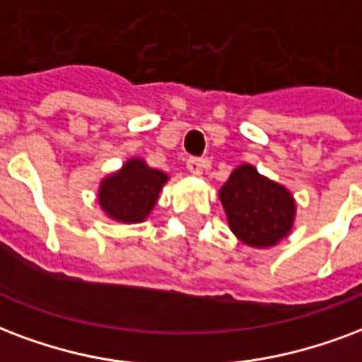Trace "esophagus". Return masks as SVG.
<instances>
[{"instance_id": "34e87169", "label": "esophagus", "mask_w": 362, "mask_h": 362, "mask_svg": "<svg viewBox=\"0 0 362 362\" xmlns=\"http://www.w3.org/2000/svg\"><path fill=\"white\" fill-rule=\"evenodd\" d=\"M186 167H188L189 173L199 174L203 170V167H205V160H203L202 157H189V159L186 160Z\"/></svg>"}]
</instances>
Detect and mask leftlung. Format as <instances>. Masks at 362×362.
Wrapping results in <instances>:
<instances>
[{"label": "left lung", "instance_id": "left-lung-1", "mask_svg": "<svg viewBox=\"0 0 362 362\" xmlns=\"http://www.w3.org/2000/svg\"><path fill=\"white\" fill-rule=\"evenodd\" d=\"M228 224L243 243L269 247L290 234L296 203L288 189L264 178L251 165L230 174L221 189Z\"/></svg>", "mask_w": 362, "mask_h": 362}]
</instances>
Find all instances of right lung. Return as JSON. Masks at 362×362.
Segmentation results:
<instances>
[{
	"label": "right lung",
	"mask_w": 362,
	"mask_h": 362,
	"mask_svg": "<svg viewBox=\"0 0 362 362\" xmlns=\"http://www.w3.org/2000/svg\"><path fill=\"white\" fill-rule=\"evenodd\" d=\"M167 174L147 167L140 159L128 160L99 188V205L107 215L119 222H141L153 209Z\"/></svg>",
	"instance_id": "1"
}]
</instances>
